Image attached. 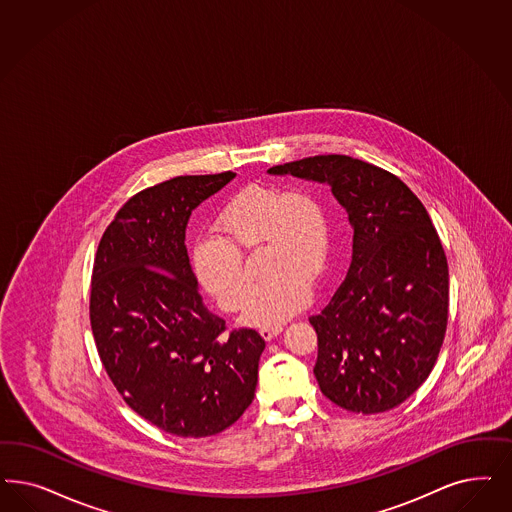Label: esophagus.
Returning a JSON list of instances; mask_svg holds the SVG:
<instances>
[{
  "instance_id": "obj_1",
  "label": "esophagus",
  "mask_w": 512,
  "mask_h": 512,
  "mask_svg": "<svg viewBox=\"0 0 512 512\" xmlns=\"http://www.w3.org/2000/svg\"><path fill=\"white\" fill-rule=\"evenodd\" d=\"M259 333H261V336H263L265 340H272L274 336H278L280 333H282V325H274V327H261V329H259Z\"/></svg>"
}]
</instances>
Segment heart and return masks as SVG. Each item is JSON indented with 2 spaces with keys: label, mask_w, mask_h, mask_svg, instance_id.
Returning a JSON list of instances; mask_svg holds the SVG:
<instances>
[{
  "label": "heart",
  "mask_w": 512,
  "mask_h": 512,
  "mask_svg": "<svg viewBox=\"0 0 512 512\" xmlns=\"http://www.w3.org/2000/svg\"><path fill=\"white\" fill-rule=\"evenodd\" d=\"M259 244L266 278L249 291L242 319L274 327L308 302V280H318L327 265L329 223L318 196L253 183L223 204L215 236L200 238L191 251L196 282L221 310L242 306L247 276L240 253Z\"/></svg>",
  "instance_id": "heart-1"
}]
</instances>
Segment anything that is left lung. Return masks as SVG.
I'll list each match as a JSON object with an SVG mask.
<instances>
[{"mask_svg": "<svg viewBox=\"0 0 512 512\" xmlns=\"http://www.w3.org/2000/svg\"><path fill=\"white\" fill-rule=\"evenodd\" d=\"M268 174L327 183L353 229L348 274L310 318L319 389L357 414L401 405L433 371L448 321V263L429 213L399 177L346 155Z\"/></svg>", "mask_w": 512, "mask_h": 512, "instance_id": "8db88e82", "label": "left lung"}]
</instances>
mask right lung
<instances>
[{"label":"right lung","instance_id":"add662e5","mask_svg":"<svg viewBox=\"0 0 512 512\" xmlns=\"http://www.w3.org/2000/svg\"><path fill=\"white\" fill-rule=\"evenodd\" d=\"M234 172L179 176L134 194L96 251L90 325L102 365L126 405L177 437H210L251 405L265 340L227 333L189 263L194 208Z\"/></svg>","mask_w":512,"mask_h":512}]
</instances>
